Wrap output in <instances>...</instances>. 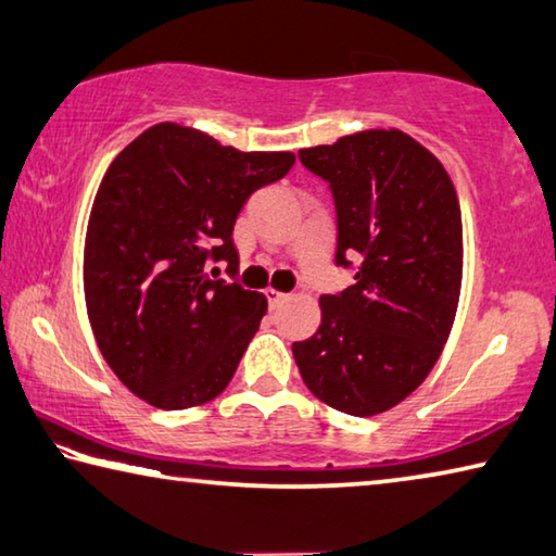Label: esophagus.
<instances>
[{"mask_svg": "<svg viewBox=\"0 0 556 556\" xmlns=\"http://www.w3.org/2000/svg\"><path fill=\"white\" fill-rule=\"evenodd\" d=\"M265 296H267V301H269V306L277 308V306L281 304V301H287L289 294H285V291H279V289H267Z\"/></svg>", "mask_w": 556, "mask_h": 556, "instance_id": "34e87169", "label": "esophagus"}]
</instances>
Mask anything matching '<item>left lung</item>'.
I'll return each instance as SVG.
<instances>
[{
    "label": "left lung",
    "mask_w": 556,
    "mask_h": 556,
    "mask_svg": "<svg viewBox=\"0 0 556 556\" xmlns=\"http://www.w3.org/2000/svg\"><path fill=\"white\" fill-rule=\"evenodd\" d=\"M299 159L331 188L336 265L355 285L321 296V326L291 351L318 400L372 417L417 390L444 351L464 269L458 199L439 159L400 129L357 131Z\"/></svg>",
    "instance_id": "obj_1"
}]
</instances>
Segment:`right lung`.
<instances>
[{"mask_svg": "<svg viewBox=\"0 0 556 556\" xmlns=\"http://www.w3.org/2000/svg\"><path fill=\"white\" fill-rule=\"evenodd\" d=\"M291 166V152H238L174 122L149 127L110 164L83 281L100 353L137 397L186 409L228 388L267 299L211 279L208 265L238 275L235 220Z\"/></svg>", "mask_w": 556, "mask_h": 556, "instance_id": "obj_1", "label": "right lung"}]
</instances>
